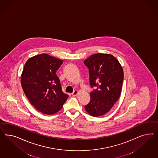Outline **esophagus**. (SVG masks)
I'll use <instances>...</instances> for the list:
<instances>
[{"label":"esophagus","mask_w":158,"mask_h":158,"mask_svg":"<svg viewBox=\"0 0 158 158\" xmlns=\"http://www.w3.org/2000/svg\"><path fill=\"white\" fill-rule=\"evenodd\" d=\"M78 93H79V91H77V90H74L73 92L72 93V96H77Z\"/></svg>","instance_id":"esophagus-1"}]
</instances>
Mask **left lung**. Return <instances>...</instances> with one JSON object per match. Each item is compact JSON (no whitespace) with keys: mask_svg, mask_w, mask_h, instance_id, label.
Wrapping results in <instances>:
<instances>
[{"mask_svg":"<svg viewBox=\"0 0 158 158\" xmlns=\"http://www.w3.org/2000/svg\"><path fill=\"white\" fill-rule=\"evenodd\" d=\"M84 64L89 69L90 85L96 88L90 93V101L85 108L89 115L100 116L110 110L119 98L123 70L118 60L110 54H93Z\"/></svg>","mask_w":158,"mask_h":158,"instance_id":"8db88e82","label":"left lung"}]
</instances>
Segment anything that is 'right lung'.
I'll use <instances>...</instances> for the list:
<instances>
[{
	"label": "right lung",
	"mask_w": 158,
	"mask_h": 158,
	"mask_svg": "<svg viewBox=\"0 0 158 158\" xmlns=\"http://www.w3.org/2000/svg\"><path fill=\"white\" fill-rule=\"evenodd\" d=\"M62 60L48 54L30 58L21 74L23 89L31 104L39 112L53 115L60 110L68 97L64 93L56 71Z\"/></svg>",
	"instance_id": "add662e5"
}]
</instances>
